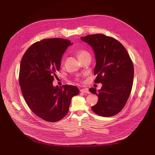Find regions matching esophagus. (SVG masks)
Returning <instances> with one entry per match:
<instances>
[{
	"mask_svg": "<svg viewBox=\"0 0 155 155\" xmlns=\"http://www.w3.org/2000/svg\"><path fill=\"white\" fill-rule=\"evenodd\" d=\"M81 92H82V93H85V94H90V92H89V91H88V88H82V89H81V90L80 91Z\"/></svg>",
	"mask_w": 155,
	"mask_h": 155,
	"instance_id": "1",
	"label": "esophagus"
}]
</instances>
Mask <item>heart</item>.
I'll return each mask as SVG.
<instances>
[{
  "instance_id": "obj_1",
  "label": "heart",
  "mask_w": 155,
  "mask_h": 155,
  "mask_svg": "<svg viewBox=\"0 0 155 155\" xmlns=\"http://www.w3.org/2000/svg\"><path fill=\"white\" fill-rule=\"evenodd\" d=\"M77 56L78 57V58L80 60H81L82 58H83L84 57H85V56L89 54L88 53L85 51V50H78L77 52Z\"/></svg>"
}]
</instances>
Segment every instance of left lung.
I'll return each instance as SVG.
<instances>
[{"instance_id": "8db88e82", "label": "left lung", "mask_w": 155, "mask_h": 155, "mask_svg": "<svg viewBox=\"0 0 155 155\" xmlns=\"http://www.w3.org/2000/svg\"><path fill=\"white\" fill-rule=\"evenodd\" d=\"M93 49L96 64L94 73L95 83L102 88L89 91L98 96L92 110L97 115L110 117L118 114L126 105L131 92L134 67L124 46L116 39L102 34L91 35L80 38Z\"/></svg>"}]
</instances>
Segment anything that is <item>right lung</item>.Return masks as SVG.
<instances>
[{"mask_svg": "<svg viewBox=\"0 0 155 155\" xmlns=\"http://www.w3.org/2000/svg\"><path fill=\"white\" fill-rule=\"evenodd\" d=\"M72 45L61 38L43 39L31 45L21 61L19 85L24 98L36 116L48 122L66 116L72 97L79 93L75 86L53 85L62 55Z\"/></svg>", "mask_w": 155, "mask_h": 155, "instance_id": "right-lung-1", "label": "right lung"}]
</instances>
